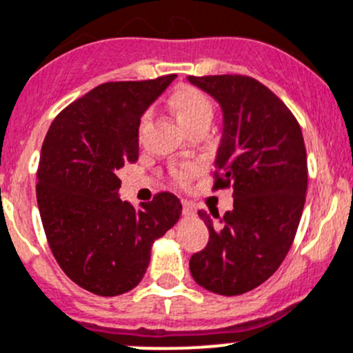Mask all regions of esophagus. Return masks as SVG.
Wrapping results in <instances>:
<instances>
[{
  "label": "esophagus",
  "mask_w": 353,
  "mask_h": 353,
  "mask_svg": "<svg viewBox=\"0 0 353 353\" xmlns=\"http://www.w3.org/2000/svg\"><path fill=\"white\" fill-rule=\"evenodd\" d=\"M183 214L184 216H194L196 214V208L192 203L189 201H183Z\"/></svg>",
  "instance_id": "1"
}]
</instances>
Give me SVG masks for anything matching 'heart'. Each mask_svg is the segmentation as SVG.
Here are the masks:
<instances>
[{
    "label": "heart",
    "mask_w": 353,
    "mask_h": 353,
    "mask_svg": "<svg viewBox=\"0 0 353 353\" xmlns=\"http://www.w3.org/2000/svg\"><path fill=\"white\" fill-rule=\"evenodd\" d=\"M170 108L184 128H189L199 121H211V117H213V105L210 98L192 86L176 89L170 96ZM176 176L177 179H184L188 172H177Z\"/></svg>",
    "instance_id": "b5f03b06"
}]
</instances>
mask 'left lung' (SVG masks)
Returning a JSON list of instances; mask_svg holds the SVG:
<instances>
[{
    "label": "left lung",
    "instance_id": "8db88e82",
    "mask_svg": "<svg viewBox=\"0 0 353 353\" xmlns=\"http://www.w3.org/2000/svg\"><path fill=\"white\" fill-rule=\"evenodd\" d=\"M221 108L214 188L233 186L225 216L199 210L210 232L189 261L192 279L214 294L239 296L265 283L291 248L307 189L301 128L288 106L247 76L188 77Z\"/></svg>",
    "mask_w": 353,
    "mask_h": 353
}]
</instances>
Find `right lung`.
Segmentation results:
<instances>
[{
    "label": "right lung",
    "instance_id": "add662e5",
    "mask_svg": "<svg viewBox=\"0 0 353 353\" xmlns=\"http://www.w3.org/2000/svg\"><path fill=\"white\" fill-rule=\"evenodd\" d=\"M176 76L106 83L52 121L37 172V203L55 261L98 296L132 291L152 245L179 221L172 192L135 208L121 201L118 170L139 159L140 118Z\"/></svg>",
    "mask_w": 353,
    "mask_h": 353
}]
</instances>
